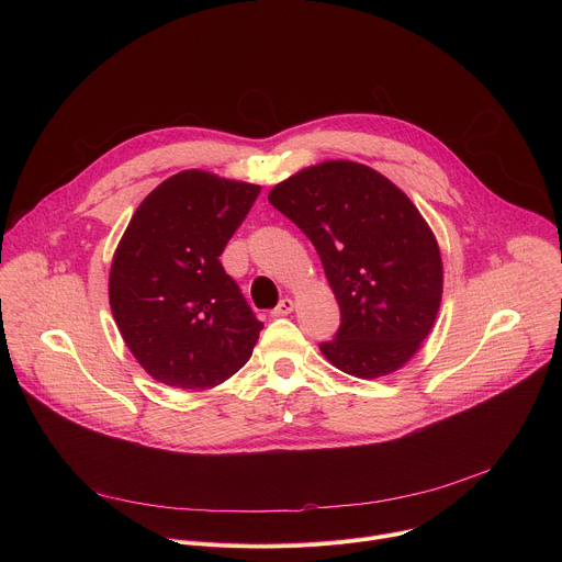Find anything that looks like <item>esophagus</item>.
Segmentation results:
<instances>
[{"instance_id":"obj_1","label":"esophagus","mask_w":562,"mask_h":562,"mask_svg":"<svg viewBox=\"0 0 562 562\" xmlns=\"http://www.w3.org/2000/svg\"><path fill=\"white\" fill-rule=\"evenodd\" d=\"M291 311H293V300H291V297H282V300L278 302V306L271 311V315L280 317V315H289Z\"/></svg>"}]
</instances>
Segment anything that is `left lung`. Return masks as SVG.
<instances>
[{
	"label": "left lung",
	"instance_id": "1",
	"mask_svg": "<svg viewBox=\"0 0 562 562\" xmlns=\"http://www.w3.org/2000/svg\"><path fill=\"white\" fill-rule=\"evenodd\" d=\"M269 202L311 239L340 304V329L319 351L358 378L403 367L442 297L440 249L412 200L378 171L334 159L280 182Z\"/></svg>",
	"mask_w": 562,
	"mask_h": 562
}]
</instances>
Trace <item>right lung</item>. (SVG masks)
<instances>
[{
	"instance_id": "obj_1",
	"label": "right lung",
	"mask_w": 562,
	"mask_h": 562,
	"mask_svg": "<svg viewBox=\"0 0 562 562\" xmlns=\"http://www.w3.org/2000/svg\"><path fill=\"white\" fill-rule=\"evenodd\" d=\"M258 195V184L182 171L131 217L109 297L126 347L155 380L211 389L251 358L265 325L220 256Z\"/></svg>"
}]
</instances>
